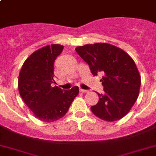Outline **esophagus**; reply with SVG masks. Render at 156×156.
I'll list each match as a JSON object with an SVG mask.
<instances>
[{"label": "esophagus", "instance_id": "1", "mask_svg": "<svg viewBox=\"0 0 156 156\" xmlns=\"http://www.w3.org/2000/svg\"><path fill=\"white\" fill-rule=\"evenodd\" d=\"M80 92H82V93H88V90H86V89H79Z\"/></svg>", "mask_w": 156, "mask_h": 156}]
</instances>
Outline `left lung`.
<instances>
[{
    "label": "left lung",
    "mask_w": 156,
    "mask_h": 156,
    "mask_svg": "<svg viewBox=\"0 0 156 156\" xmlns=\"http://www.w3.org/2000/svg\"><path fill=\"white\" fill-rule=\"evenodd\" d=\"M77 53L88 63L92 74L103 75L104 94L91 107L97 117L107 122L121 119L130 111L140 92V74L130 55L108 43L78 46Z\"/></svg>",
    "instance_id": "obj_1"
}]
</instances>
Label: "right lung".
I'll list each match as a JSON object with an SVG mask.
<instances>
[{"label":"right lung","instance_id":"obj_1","mask_svg":"<svg viewBox=\"0 0 156 156\" xmlns=\"http://www.w3.org/2000/svg\"><path fill=\"white\" fill-rule=\"evenodd\" d=\"M63 49L61 44H52L36 50L26 59L19 75L20 97L35 117L44 122L63 117L79 93L78 86L64 92L51 86L55 82L54 62Z\"/></svg>","mask_w":156,"mask_h":156}]
</instances>
